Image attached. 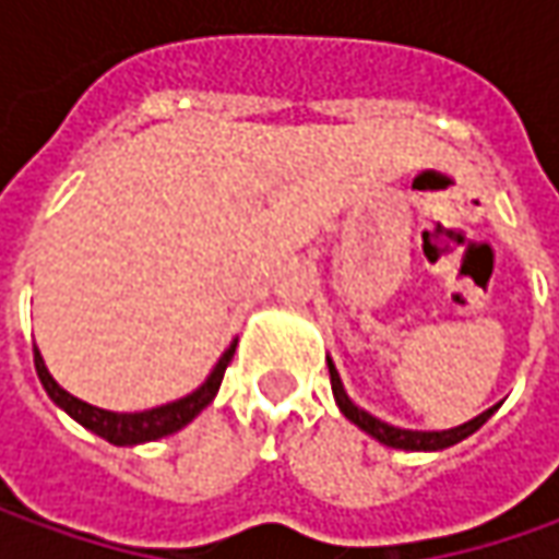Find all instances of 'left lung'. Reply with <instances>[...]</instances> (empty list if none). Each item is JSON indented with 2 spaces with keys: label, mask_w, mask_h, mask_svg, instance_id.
I'll use <instances>...</instances> for the list:
<instances>
[{
  "label": "left lung",
  "mask_w": 559,
  "mask_h": 559,
  "mask_svg": "<svg viewBox=\"0 0 559 559\" xmlns=\"http://www.w3.org/2000/svg\"><path fill=\"white\" fill-rule=\"evenodd\" d=\"M326 364H330V382H333V395L335 404H338V411L352 419L357 429H364L367 436H373L376 441H382V444H389V448H401V451H441V448H451V444H457V441H463L466 436H473L485 419L498 411V404H495V407H488V411L479 414L476 419H469V423H463V426H454V429H441V432L397 429V426H389V423L376 419L373 414L360 411L355 401L345 395V385H342V379H338V370H335L333 360H326Z\"/></svg>",
  "instance_id": "left-lung-1"
}]
</instances>
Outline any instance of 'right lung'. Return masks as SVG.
Segmentation results:
<instances>
[{
  "instance_id": "obj_1",
  "label": "right lung",
  "mask_w": 559,
  "mask_h": 559,
  "mask_svg": "<svg viewBox=\"0 0 559 559\" xmlns=\"http://www.w3.org/2000/svg\"><path fill=\"white\" fill-rule=\"evenodd\" d=\"M233 355H236V342L226 348L224 357L217 360V367L211 370V376L204 379L192 395L180 397V401H170V404H162V407H152V411H140V414L102 411V407H93V404L80 401L71 392H64L52 379V373L46 370V360H43V355L36 348H33V367H36V376H39V382L49 392V397H52L64 414H71L80 426H86L90 432H96V436L111 441V444H142V441L164 439V436L183 429L186 423H192V419L199 417L204 407L214 401V395H217Z\"/></svg>"
}]
</instances>
